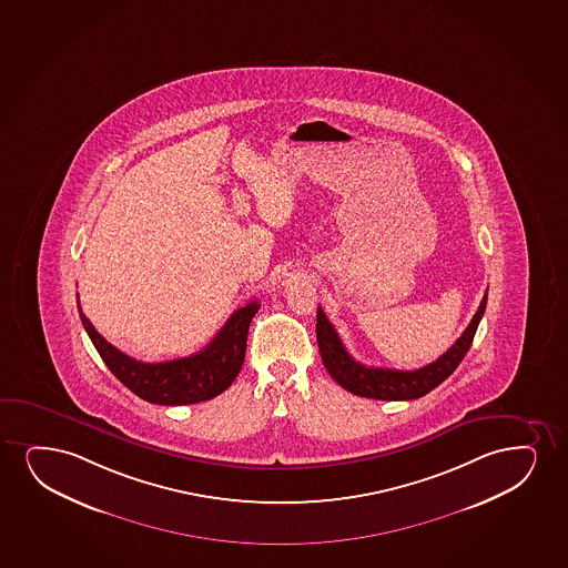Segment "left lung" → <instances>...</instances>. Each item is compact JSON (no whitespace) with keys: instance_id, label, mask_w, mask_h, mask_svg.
<instances>
[{"instance_id":"left-lung-1","label":"left lung","mask_w":568,"mask_h":568,"mask_svg":"<svg viewBox=\"0 0 568 568\" xmlns=\"http://www.w3.org/2000/svg\"><path fill=\"white\" fill-rule=\"evenodd\" d=\"M486 302H488V294L481 297L480 307L465 332L460 334V338L439 359L417 371H395V368L361 365L359 361L353 359L352 355L345 352L338 332L334 331V326L321 307L316 311L318 352L332 378L352 394L371 397V399H384V402L418 399L446 381L447 376L459 366L460 361L465 359L473 344L476 328L486 311Z\"/></svg>"}]
</instances>
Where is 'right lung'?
<instances>
[{
    "instance_id": "obj_1",
    "label": "right lung",
    "mask_w": 568,
    "mask_h": 568,
    "mask_svg": "<svg viewBox=\"0 0 568 568\" xmlns=\"http://www.w3.org/2000/svg\"><path fill=\"white\" fill-rule=\"evenodd\" d=\"M258 307L257 302L240 307L205 349L165 363L132 359L95 331L80 303L79 315L103 363L132 394L155 405H190L213 399L234 382L244 365L247 331Z\"/></svg>"
}]
</instances>
